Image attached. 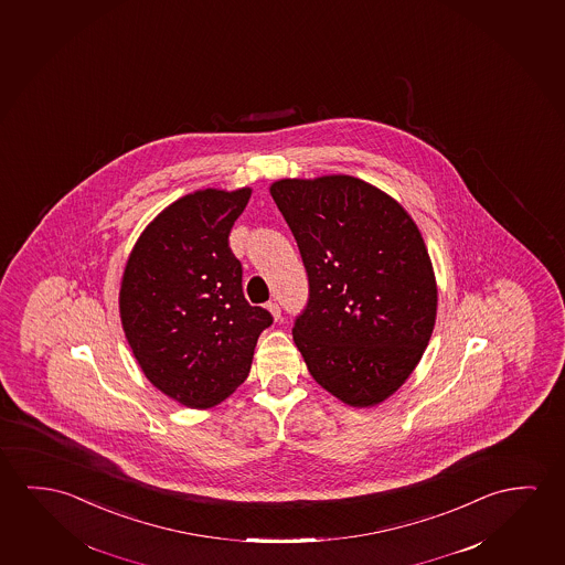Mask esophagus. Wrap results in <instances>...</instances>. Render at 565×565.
<instances>
[{
	"label": "esophagus",
	"instance_id": "esophagus-1",
	"mask_svg": "<svg viewBox=\"0 0 565 565\" xmlns=\"http://www.w3.org/2000/svg\"><path fill=\"white\" fill-rule=\"evenodd\" d=\"M266 307H268L269 313L274 315V319H276V321H279V317H281V309H279V305L276 303V301H269V303L266 305Z\"/></svg>",
	"mask_w": 565,
	"mask_h": 565
}]
</instances>
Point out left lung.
Listing matches in <instances>:
<instances>
[{
    "instance_id": "obj_1",
    "label": "left lung",
    "mask_w": 565,
    "mask_h": 565,
    "mask_svg": "<svg viewBox=\"0 0 565 565\" xmlns=\"http://www.w3.org/2000/svg\"><path fill=\"white\" fill-rule=\"evenodd\" d=\"M301 252L309 299L294 340L315 382L352 407L399 390L435 329V271L399 203L352 175L269 188Z\"/></svg>"
}]
</instances>
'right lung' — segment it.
Segmentation results:
<instances>
[{
  "label": "right lung",
  "instance_id": "right-lung-1",
  "mask_svg": "<svg viewBox=\"0 0 565 565\" xmlns=\"http://www.w3.org/2000/svg\"><path fill=\"white\" fill-rule=\"evenodd\" d=\"M250 190H203L166 207L130 252L119 307L150 383L185 407L217 405L246 380L274 317L243 294L228 235Z\"/></svg>",
  "mask_w": 565,
  "mask_h": 565
}]
</instances>
